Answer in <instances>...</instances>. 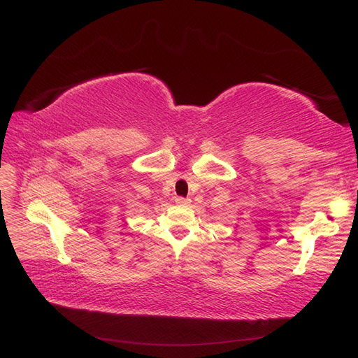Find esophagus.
Here are the masks:
<instances>
[{"instance_id": "obj_1", "label": "esophagus", "mask_w": 358, "mask_h": 358, "mask_svg": "<svg viewBox=\"0 0 358 358\" xmlns=\"http://www.w3.org/2000/svg\"><path fill=\"white\" fill-rule=\"evenodd\" d=\"M176 203L178 206H189L190 204V199L189 198H185V196H177L176 198Z\"/></svg>"}]
</instances>
